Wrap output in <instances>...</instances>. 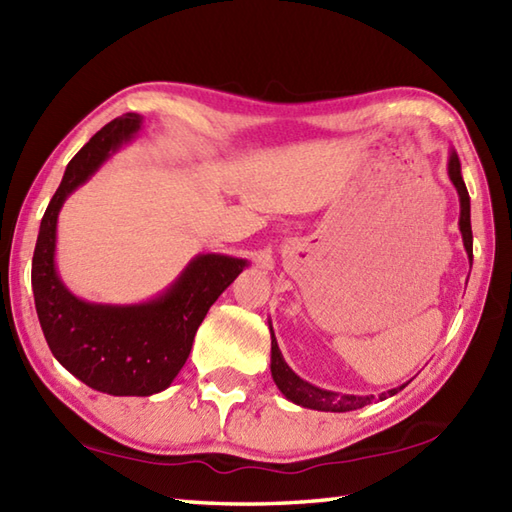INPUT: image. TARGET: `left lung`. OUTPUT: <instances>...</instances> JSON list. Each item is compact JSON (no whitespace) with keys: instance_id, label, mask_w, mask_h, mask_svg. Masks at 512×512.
Returning <instances> with one entry per match:
<instances>
[{"instance_id":"1","label":"left lung","mask_w":512,"mask_h":512,"mask_svg":"<svg viewBox=\"0 0 512 512\" xmlns=\"http://www.w3.org/2000/svg\"><path fill=\"white\" fill-rule=\"evenodd\" d=\"M448 177L450 182L455 184L457 188V195H459V230H462V239H464V248L468 253L470 264H473V228H470V197H468V190L466 184L462 179V166H459V157L453 150L448 159ZM270 373H273V379L277 388L282 390L284 397L290 399V402L297 404V406H304V408H313V410H324V413H348V410H357L366 404H370L375 399V395H339L333 393V390H324V388H317L313 384L304 382L302 377L293 373V368H290L284 357H282V350L277 346V339L273 333V326H270ZM406 386V384H404ZM404 386L388 390V393L379 395V399H386V397H393L397 395L399 390Z\"/></svg>"}]
</instances>
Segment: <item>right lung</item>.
<instances>
[{"mask_svg": "<svg viewBox=\"0 0 512 512\" xmlns=\"http://www.w3.org/2000/svg\"><path fill=\"white\" fill-rule=\"evenodd\" d=\"M139 128V115L117 117L70 159L42 217L30 273L50 353L86 386L117 397H148L168 388L186 364L208 308L248 266L228 255H197L166 293L135 306L90 304L62 284L55 268L59 210Z\"/></svg>", "mask_w": 512, "mask_h": 512, "instance_id": "obj_1", "label": "right lung"}]
</instances>
